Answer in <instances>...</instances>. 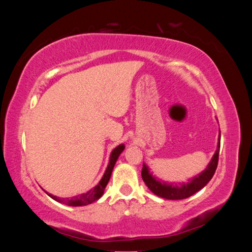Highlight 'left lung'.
<instances>
[{"mask_svg": "<svg viewBox=\"0 0 252 252\" xmlns=\"http://www.w3.org/2000/svg\"><path fill=\"white\" fill-rule=\"evenodd\" d=\"M219 151H220V130H219V138H218V146L217 150L213 155L211 161L209 162L207 168L200 172L198 176H194L188 180L187 183H176V182H167L161 180V179L153 176L150 172L146 163H143L142 168V179L147 187L150 189L153 193L158 197L168 199V200H182L191 197V195L201 190L203 187L207 186V183L211 180L213 174L216 172L217 165H218L219 159Z\"/></svg>", "mask_w": 252, "mask_h": 252, "instance_id": "obj_1", "label": "left lung"}]
</instances>
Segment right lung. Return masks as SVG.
<instances>
[{
  "instance_id": "right-lung-1",
  "label": "right lung",
  "mask_w": 252,
  "mask_h": 252,
  "mask_svg": "<svg viewBox=\"0 0 252 252\" xmlns=\"http://www.w3.org/2000/svg\"><path fill=\"white\" fill-rule=\"evenodd\" d=\"M125 148H126L125 144H120V146H118L117 148L113 149L112 152H111V155H110L109 164L105 169L103 177L101 178L99 183H97L94 188H92L91 190H89L88 192L74 195V197H72V198H59V197H57V195L51 194L49 192H46V191L44 190L45 193L48 194L49 197L52 198L53 200H55V201L63 203V204H66V206H71V207L88 206V204L96 201V200H99L102 195H103L105 187H106V185H108V182L110 180L111 174H112V170L114 168V164H116V162L119 159V157H120L123 150H125Z\"/></svg>"
}]
</instances>
